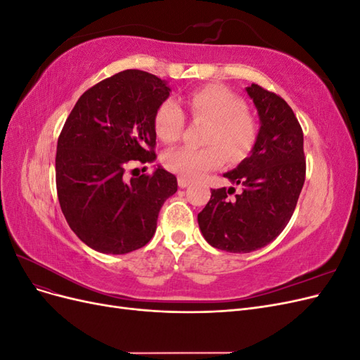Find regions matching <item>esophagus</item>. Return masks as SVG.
<instances>
[{
    "mask_svg": "<svg viewBox=\"0 0 360 360\" xmlns=\"http://www.w3.org/2000/svg\"><path fill=\"white\" fill-rule=\"evenodd\" d=\"M177 183H179V188H188L189 186V180L188 179H184V177H179V180H177Z\"/></svg>",
    "mask_w": 360,
    "mask_h": 360,
    "instance_id": "34e87169",
    "label": "esophagus"
}]
</instances>
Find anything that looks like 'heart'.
<instances>
[{
	"label": "heart",
	"instance_id": "1",
	"mask_svg": "<svg viewBox=\"0 0 360 360\" xmlns=\"http://www.w3.org/2000/svg\"><path fill=\"white\" fill-rule=\"evenodd\" d=\"M188 108L193 122L207 123L202 134L205 147H177L162 155L167 169L183 177L197 179L202 174L219 168L226 153L230 160L246 156L257 139L255 118L246 111L240 96L224 85H205L188 96ZM186 117L177 101L168 97L153 117L158 138L171 144L180 139Z\"/></svg>",
	"mask_w": 360,
	"mask_h": 360
}]
</instances>
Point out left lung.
I'll return each instance as SVG.
<instances>
[{
  "mask_svg": "<svg viewBox=\"0 0 360 360\" xmlns=\"http://www.w3.org/2000/svg\"><path fill=\"white\" fill-rule=\"evenodd\" d=\"M246 91L254 99L261 127L252 155L224 174L243 191L230 198L234 188L212 189L210 201L198 213L205 240L236 254L275 240L291 219L307 176L303 130L290 105L257 84Z\"/></svg>",
  "mask_w": 360,
  "mask_h": 360,
  "instance_id": "left-lung-1",
  "label": "left lung"
}]
</instances>
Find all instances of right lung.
<instances>
[{
  "instance_id": "1",
  "label": "right lung",
  "mask_w": 360,
  "mask_h": 360,
  "mask_svg": "<svg viewBox=\"0 0 360 360\" xmlns=\"http://www.w3.org/2000/svg\"><path fill=\"white\" fill-rule=\"evenodd\" d=\"M169 86L156 75L123 70L86 90L58 136L56 181L72 231L97 252L127 254L153 237L160 207L177 192L174 174L127 169L156 160L153 117ZM130 172L133 177L128 179Z\"/></svg>"
}]
</instances>
